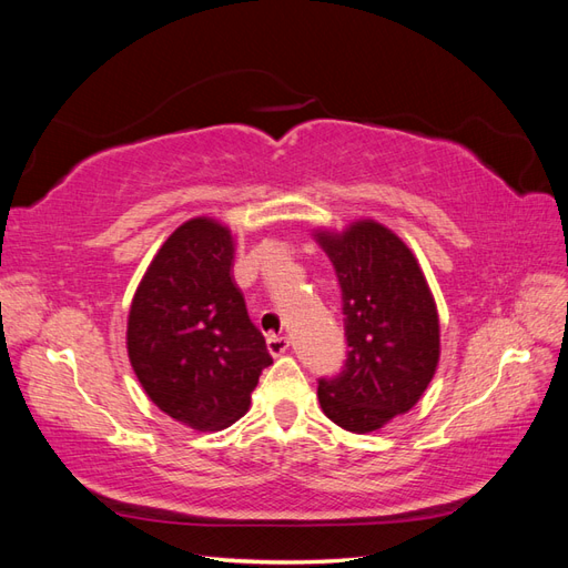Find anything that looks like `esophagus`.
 I'll return each instance as SVG.
<instances>
[{
	"instance_id": "34e87169",
	"label": "esophagus",
	"mask_w": 568,
	"mask_h": 568,
	"mask_svg": "<svg viewBox=\"0 0 568 568\" xmlns=\"http://www.w3.org/2000/svg\"><path fill=\"white\" fill-rule=\"evenodd\" d=\"M286 348H288V338L286 336H277V334H270L267 336V351H270V355H282V353H286Z\"/></svg>"
}]
</instances>
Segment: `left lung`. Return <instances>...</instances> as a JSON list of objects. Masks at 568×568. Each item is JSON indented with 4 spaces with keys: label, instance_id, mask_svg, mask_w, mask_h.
<instances>
[{
    "label": "left lung",
    "instance_id": "obj_1",
    "mask_svg": "<svg viewBox=\"0 0 568 568\" xmlns=\"http://www.w3.org/2000/svg\"><path fill=\"white\" fill-rule=\"evenodd\" d=\"M334 263L348 355L317 382L324 415L367 434L415 407L438 365V313L412 251L379 222L320 232Z\"/></svg>",
    "mask_w": 568,
    "mask_h": 568
}]
</instances>
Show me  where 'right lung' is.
Returning <instances> with one entry per match:
<instances>
[{
    "label": "right lung",
    "instance_id": "obj_1",
    "mask_svg": "<svg viewBox=\"0 0 568 568\" xmlns=\"http://www.w3.org/2000/svg\"><path fill=\"white\" fill-rule=\"evenodd\" d=\"M232 261L227 227L189 220L153 257L130 307L128 355L136 379L165 415L196 432L242 419L272 365Z\"/></svg>",
    "mask_w": 568,
    "mask_h": 568
}]
</instances>
